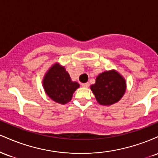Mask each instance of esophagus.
I'll return each mask as SVG.
<instances>
[{"label": "esophagus", "instance_id": "esophagus-1", "mask_svg": "<svg viewBox=\"0 0 158 158\" xmlns=\"http://www.w3.org/2000/svg\"><path fill=\"white\" fill-rule=\"evenodd\" d=\"M90 84L88 82H86V83H81V86L84 87V88H88L89 87Z\"/></svg>", "mask_w": 158, "mask_h": 158}]
</instances>
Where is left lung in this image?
Segmentation results:
<instances>
[{"label": "left lung", "mask_w": 158, "mask_h": 158, "mask_svg": "<svg viewBox=\"0 0 158 158\" xmlns=\"http://www.w3.org/2000/svg\"><path fill=\"white\" fill-rule=\"evenodd\" d=\"M90 89L99 104L110 106L118 102L124 95L126 81L115 70L106 71L98 76Z\"/></svg>", "instance_id": "left-lung-1"}]
</instances>
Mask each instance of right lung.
I'll return each instance as SVG.
<instances>
[{
  "label": "right lung",
  "instance_id": "1",
  "mask_svg": "<svg viewBox=\"0 0 158 158\" xmlns=\"http://www.w3.org/2000/svg\"><path fill=\"white\" fill-rule=\"evenodd\" d=\"M45 92L52 100L61 104L70 102L73 94L79 87L76 81H72L64 68L59 64H54L43 80Z\"/></svg>",
  "mask_w": 158,
  "mask_h": 158
}]
</instances>
